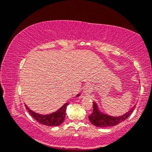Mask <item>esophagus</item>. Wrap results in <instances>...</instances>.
I'll use <instances>...</instances> for the list:
<instances>
[{
	"label": "esophagus",
	"mask_w": 152,
	"mask_h": 152,
	"mask_svg": "<svg viewBox=\"0 0 152 152\" xmlns=\"http://www.w3.org/2000/svg\"><path fill=\"white\" fill-rule=\"evenodd\" d=\"M92 90V87L90 84H86V85L84 86V89H83V92L85 93L86 95H88L90 94L91 91Z\"/></svg>",
	"instance_id": "1"
}]
</instances>
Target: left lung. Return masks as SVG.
I'll use <instances>...</instances> for the list:
<instances>
[{"label": "left lung", "instance_id": "left-lung-1", "mask_svg": "<svg viewBox=\"0 0 152 152\" xmlns=\"http://www.w3.org/2000/svg\"><path fill=\"white\" fill-rule=\"evenodd\" d=\"M93 113L91 115L89 116V119L91 123L94 124L95 126L99 127V128H105V127L114 126L119 124L121 122L124 121L126 119L134 110L135 108V105L132 107L125 114L122 115L121 116L119 117H113L108 115L106 113H104L99 109L98 106L96 102H93Z\"/></svg>", "mask_w": 152, "mask_h": 152}]
</instances>
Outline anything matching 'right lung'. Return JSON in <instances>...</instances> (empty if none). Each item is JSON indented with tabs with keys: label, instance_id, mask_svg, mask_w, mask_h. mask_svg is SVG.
<instances>
[{
	"label": "right lung",
	"instance_id": "obj_1",
	"mask_svg": "<svg viewBox=\"0 0 152 152\" xmlns=\"http://www.w3.org/2000/svg\"><path fill=\"white\" fill-rule=\"evenodd\" d=\"M80 96V94H77L76 98H78ZM68 104L69 103L66 102L59 109L56 110V111L48 115L39 114V113L33 111L26 105H25V106L27 110H28V112L30 113L31 116L36 121L39 122V123L48 126H58L61 125L64 121L65 117V112H66V108Z\"/></svg>",
	"mask_w": 152,
	"mask_h": 152
}]
</instances>
